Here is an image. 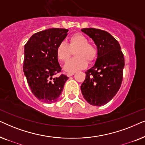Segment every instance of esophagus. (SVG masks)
<instances>
[{
	"label": "esophagus",
	"instance_id": "34e87169",
	"mask_svg": "<svg viewBox=\"0 0 145 145\" xmlns=\"http://www.w3.org/2000/svg\"><path fill=\"white\" fill-rule=\"evenodd\" d=\"M74 73H75V72H69V73H67V76L70 77V76H72V75H74Z\"/></svg>",
	"mask_w": 145,
	"mask_h": 145
}]
</instances>
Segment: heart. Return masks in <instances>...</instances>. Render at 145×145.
Returning <instances> with one entry per match:
<instances>
[{
  "mask_svg": "<svg viewBox=\"0 0 145 145\" xmlns=\"http://www.w3.org/2000/svg\"><path fill=\"white\" fill-rule=\"evenodd\" d=\"M74 53L75 58L65 65L64 70L73 72L86 68L87 64L92 63L98 57V51L94 45L89 43L86 36L75 33L69 38V42H61L56 48V56L59 61L67 63Z\"/></svg>",
  "mask_w": 145,
  "mask_h": 145,
  "instance_id": "heart-1",
  "label": "heart"
}]
</instances>
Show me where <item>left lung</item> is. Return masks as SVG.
Returning <instances> with one entry per match:
<instances>
[{"instance_id": "1", "label": "left lung", "mask_w": 145, "mask_h": 145, "mask_svg": "<svg viewBox=\"0 0 145 145\" xmlns=\"http://www.w3.org/2000/svg\"><path fill=\"white\" fill-rule=\"evenodd\" d=\"M81 31L92 39L98 49L94 65L85 72L81 92L87 102L101 106L110 102L120 88L124 55L118 41L107 31L95 28H83Z\"/></svg>"}]
</instances>
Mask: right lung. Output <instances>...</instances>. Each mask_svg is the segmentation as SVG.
<instances>
[{"label": "right lung", "instance_id": "1", "mask_svg": "<svg viewBox=\"0 0 145 145\" xmlns=\"http://www.w3.org/2000/svg\"><path fill=\"white\" fill-rule=\"evenodd\" d=\"M67 29L51 28L35 33L24 45L23 70L33 94L45 103L58 100L69 77L61 74L56 48L67 35Z\"/></svg>", "mask_w": 145, "mask_h": 145}]
</instances>
